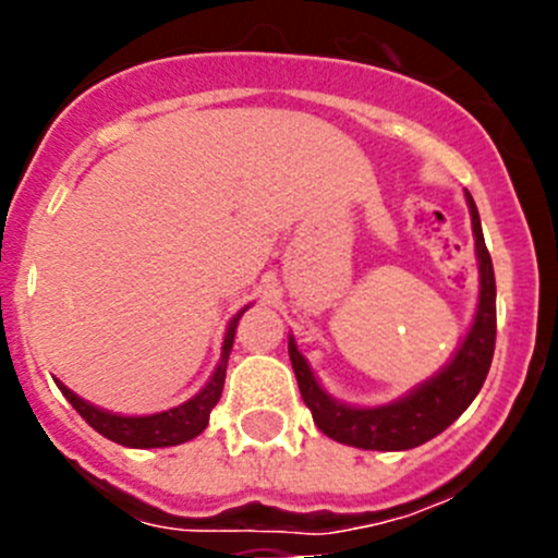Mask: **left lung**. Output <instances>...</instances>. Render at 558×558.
Returning a JSON list of instances; mask_svg holds the SVG:
<instances>
[{
    "mask_svg": "<svg viewBox=\"0 0 558 558\" xmlns=\"http://www.w3.org/2000/svg\"><path fill=\"white\" fill-rule=\"evenodd\" d=\"M466 205H470L477 269H481V300H477L472 329L466 331L451 362L435 378L391 404L351 408V404L337 402L320 388L307 359L296 351L294 337H289L291 367H294L302 399L311 408L315 426L331 440L364 448V451H408L448 429L481 391L492 367L494 342H497V283H494L492 256L483 243L481 216L470 194H466Z\"/></svg>",
    "mask_w": 558,
    "mask_h": 558,
    "instance_id": "1",
    "label": "left lung"
}]
</instances>
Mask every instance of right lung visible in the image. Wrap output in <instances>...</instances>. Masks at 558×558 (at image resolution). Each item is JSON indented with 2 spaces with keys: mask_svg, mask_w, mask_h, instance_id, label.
Listing matches in <instances>:
<instances>
[{
  "mask_svg": "<svg viewBox=\"0 0 558 558\" xmlns=\"http://www.w3.org/2000/svg\"><path fill=\"white\" fill-rule=\"evenodd\" d=\"M247 307H243L229 324L227 337H223V351L221 362H218L216 373L207 380V386L202 388L196 397H191L189 402L178 404V408L165 410V413L156 415H118L107 413L102 408H94L92 402L81 399L77 393H72L64 384L56 380V386L61 388V393L66 397V402L77 410V413L86 418L88 426L99 432V435L107 437V440L118 442V446L126 448H167V446H180V442L194 440L196 435H202L210 421V410L216 408L218 399H221L223 380H227V362L229 351L234 345V329H238V320Z\"/></svg>",
  "mask_w": 558,
  "mask_h": 558,
  "instance_id": "1",
  "label": "right lung"
}]
</instances>
